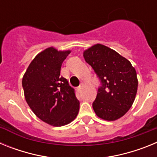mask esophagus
I'll list each match as a JSON object with an SVG mask.
<instances>
[{"mask_svg": "<svg viewBox=\"0 0 157 157\" xmlns=\"http://www.w3.org/2000/svg\"><path fill=\"white\" fill-rule=\"evenodd\" d=\"M84 86V82H81V84H80V86L78 87V90H82V87Z\"/></svg>", "mask_w": 157, "mask_h": 157, "instance_id": "1", "label": "esophagus"}]
</instances>
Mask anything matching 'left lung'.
<instances>
[{
  "label": "left lung",
  "mask_w": 157,
  "mask_h": 157,
  "mask_svg": "<svg viewBox=\"0 0 157 157\" xmlns=\"http://www.w3.org/2000/svg\"><path fill=\"white\" fill-rule=\"evenodd\" d=\"M83 57L101 81L93 109L99 118L115 121L131 108L138 90L135 68L115 50L96 44L83 52Z\"/></svg>",
  "instance_id": "8db88e82"
}]
</instances>
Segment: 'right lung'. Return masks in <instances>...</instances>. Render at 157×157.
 Listing matches in <instances>:
<instances>
[{"mask_svg":"<svg viewBox=\"0 0 157 157\" xmlns=\"http://www.w3.org/2000/svg\"><path fill=\"white\" fill-rule=\"evenodd\" d=\"M71 50L49 47L34 57L22 80L25 99L34 114L53 127L67 125L79 111L74 89L60 76L62 63Z\"/></svg>","mask_w":157,"mask_h":157,"instance_id":"1","label":"right lung"}]
</instances>
